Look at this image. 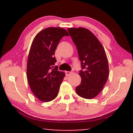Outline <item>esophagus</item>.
<instances>
[{
    "mask_svg": "<svg viewBox=\"0 0 133 133\" xmlns=\"http://www.w3.org/2000/svg\"><path fill=\"white\" fill-rule=\"evenodd\" d=\"M72 74V71H66V75L67 76H70Z\"/></svg>",
    "mask_w": 133,
    "mask_h": 133,
    "instance_id": "1",
    "label": "esophagus"
}]
</instances>
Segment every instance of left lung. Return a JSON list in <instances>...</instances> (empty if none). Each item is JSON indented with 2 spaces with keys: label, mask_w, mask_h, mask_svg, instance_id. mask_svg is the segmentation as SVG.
I'll use <instances>...</instances> for the list:
<instances>
[{
  "label": "left lung",
  "mask_w": 133,
  "mask_h": 133,
  "mask_svg": "<svg viewBox=\"0 0 133 133\" xmlns=\"http://www.w3.org/2000/svg\"><path fill=\"white\" fill-rule=\"evenodd\" d=\"M77 48L82 70V78L76 91L83 98L95 97L102 90L109 76V64L104 49L100 41L88 29H67Z\"/></svg>",
  "instance_id": "8db88e82"
}]
</instances>
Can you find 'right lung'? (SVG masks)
I'll return each mask as SVG.
<instances>
[{
	"label": "right lung",
	"instance_id": "right-lung-1",
	"mask_svg": "<svg viewBox=\"0 0 133 133\" xmlns=\"http://www.w3.org/2000/svg\"><path fill=\"white\" fill-rule=\"evenodd\" d=\"M69 33L60 28H48L36 36L29 51L27 78L31 91L42 102H50L57 97L65 74L54 66L58 43Z\"/></svg>",
	"mask_w": 133,
	"mask_h": 133
}]
</instances>
